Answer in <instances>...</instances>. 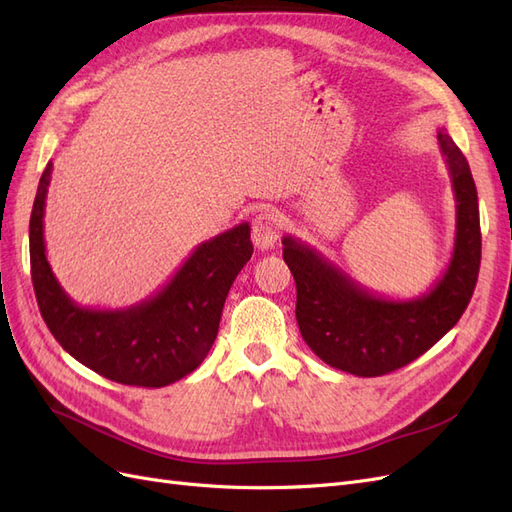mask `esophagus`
Here are the masks:
<instances>
[{
    "label": "esophagus",
    "instance_id": "esophagus-1",
    "mask_svg": "<svg viewBox=\"0 0 512 512\" xmlns=\"http://www.w3.org/2000/svg\"><path fill=\"white\" fill-rule=\"evenodd\" d=\"M282 220L275 211H260L252 220V239L258 250H271V247L280 239Z\"/></svg>",
    "mask_w": 512,
    "mask_h": 512
}]
</instances>
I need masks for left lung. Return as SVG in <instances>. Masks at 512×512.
Masks as SVG:
<instances>
[{
	"mask_svg": "<svg viewBox=\"0 0 512 512\" xmlns=\"http://www.w3.org/2000/svg\"><path fill=\"white\" fill-rule=\"evenodd\" d=\"M438 145L457 203L455 247L440 280L421 297L389 299L371 292L316 247L292 235L282 239L305 344L346 374L374 378L412 363L455 327L472 299L480 267L476 185L466 156L444 128Z\"/></svg>",
	"mask_w": 512,
	"mask_h": 512,
	"instance_id": "obj_1",
	"label": "left lung"
}]
</instances>
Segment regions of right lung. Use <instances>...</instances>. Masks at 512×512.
Returning a JSON list of instances; mask_svg holds the SVG:
<instances>
[{"instance_id":"obj_1","label":"right lung","mask_w":512,"mask_h":512,"mask_svg":"<svg viewBox=\"0 0 512 512\" xmlns=\"http://www.w3.org/2000/svg\"><path fill=\"white\" fill-rule=\"evenodd\" d=\"M53 164L38 183L29 220V262L46 327L70 356L96 374L130 386L173 384L205 361L228 290L252 258L250 224L243 222L200 243L153 297L121 309L74 303L46 258L44 207Z\"/></svg>"}]
</instances>
